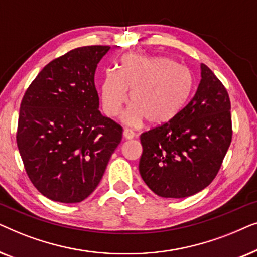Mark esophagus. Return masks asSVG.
Segmentation results:
<instances>
[{
  "instance_id": "esophagus-1",
  "label": "esophagus",
  "mask_w": 257,
  "mask_h": 257,
  "mask_svg": "<svg viewBox=\"0 0 257 257\" xmlns=\"http://www.w3.org/2000/svg\"><path fill=\"white\" fill-rule=\"evenodd\" d=\"M122 135H124V138H125L126 140H131V139L135 138V132H133L132 130L125 128V130H124V133H122Z\"/></svg>"
}]
</instances>
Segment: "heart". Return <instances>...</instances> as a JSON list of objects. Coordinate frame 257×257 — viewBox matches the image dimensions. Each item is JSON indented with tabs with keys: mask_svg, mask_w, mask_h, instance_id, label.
Wrapping results in <instances>:
<instances>
[{
	"mask_svg": "<svg viewBox=\"0 0 257 257\" xmlns=\"http://www.w3.org/2000/svg\"><path fill=\"white\" fill-rule=\"evenodd\" d=\"M193 78L188 69L163 56L131 54L121 61L119 72L107 70L100 84L105 113L115 117L128 100L126 120L164 125L177 118L191 97Z\"/></svg>",
	"mask_w": 257,
	"mask_h": 257,
	"instance_id": "b5f03b06",
	"label": "heart"
}]
</instances>
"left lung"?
<instances>
[{
	"instance_id": "8db88e82",
	"label": "left lung",
	"mask_w": 257,
	"mask_h": 257,
	"mask_svg": "<svg viewBox=\"0 0 257 257\" xmlns=\"http://www.w3.org/2000/svg\"><path fill=\"white\" fill-rule=\"evenodd\" d=\"M191 101L173 120L140 136L139 172L161 198H187L216 177L231 142L230 100L205 64Z\"/></svg>"
}]
</instances>
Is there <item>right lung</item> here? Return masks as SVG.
I'll use <instances>...</instances> for the list:
<instances>
[{"label": "right lung", "instance_id": "add662e5", "mask_svg": "<svg viewBox=\"0 0 257 257\" xmlns=\"http://www.w3.org/2000/svg\"><path fill=\"white\" fill-rule=\"evenodd\" d=\"M108 45L80 47L54 59L24 93L16 142L27 174L48 199L83 201L121 142L120 125L100 113L94 86Z\"/></svg>", "mask_w": 257, "mask_h": 257}]
</instances>
